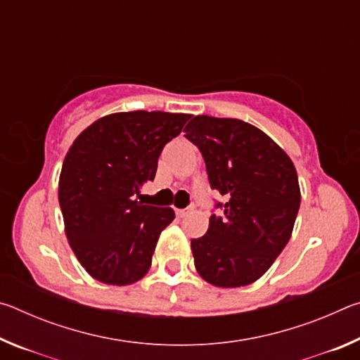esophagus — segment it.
Masks as SVG:
<instances>
[{"label": "esophagus", "instance_id": "esophagus-1", "mask_svg": "<svg viewBox=\"0 0 360 360\" xmlns=\"http://www.w3.org/2000/svg\"><path fill=\"white\" fill-rule=\"evenodd\" d=\"M188 212V210H176V216L178 217H184Z\"/></svg>", "mask_w": 360, "mask_h": 360}]
</instances>
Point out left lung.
<instances>
[{
	"label": "left lung",
	"mask_w": 360,
	"mask_h": 360,
	"mask_svg": "<svg viewBox=\"0 0 360 360\" xmlns=\"http://www.w3.org/2000/svg\"><path fill=\"white\" fill-rule=\"evenodd\" d=\"M186 138L202 152L211 188L227 197L202 238L195 268L216 288H241L271 266L294 230L300 187L289 155L248 122L195 115Z\"/></svg>",
	"instance_id": "8db88e82"
}]
</instances>
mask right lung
<instances>
[{
    "label": "right lung",
    "instance_id": "obj_1",
    "mask_svg": "<svg viewBox=\"0 0 360 360\" xmlns=\"http://www.w3.org/2000/svg\"><path fill=\"white\" fill-rule=\"evenodd\" d=\"M191 114L115 112L87 127L65 157L58 202L72 252L96 281L127 285L149 271L172 208L138 202L139 188L154 181L168 141Z\"/></svg>",
    "mask_w": 360,
    "mask_h": 360
}]
</instances>
